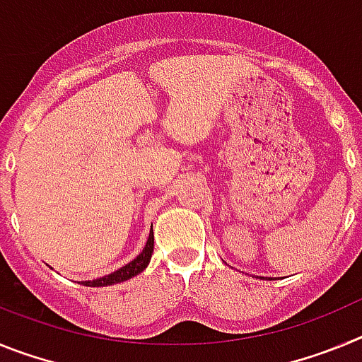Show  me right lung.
I'll return each instance as SVG.
<instances>
[{"instance_id": "right-lung-1", "label": "right lung", "mask_w": 362, "mask_h": 362, "mask_svg": "<svg viewBox=\"0 0 362 362\" xmlns=\"http://www.w3.org/2000/svg\"><path fill=\"white\" fill-rule=\"evenodd\" d=\"M152 252H153V232L150 230V235H148V241H146L145 248L139 255H137L134 261H130L129 264H124V267L117 268L116 272H112L108 276L105 277H98L94 281H81V284L85 286H110V284H116V283H123L127 279H132L134 276L137 274H141L150 263V257H152Z\"/></svg>"}]
</instances>
